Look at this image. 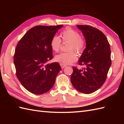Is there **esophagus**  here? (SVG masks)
<instances>
[{
  "label": "esophagus",
  "instance_id": "esophagus-1",
  "mask_svg": "<svg viewBox=\"0 0 124 124\" xmlns=\"http://www.w3.org/2000/svg\"><path fill=\"white\" fill-rule=\"evenodd\" d=\"M60 65H61V67H62V69L64 68L65 67H66L67 66V65H65V64H63V63H60Z\"/></svg>",
  "mask_w": 124,
  "mask_h": 124
}]
</instances>
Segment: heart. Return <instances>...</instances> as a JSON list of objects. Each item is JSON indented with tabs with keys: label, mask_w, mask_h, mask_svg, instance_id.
Returning a JSON list of instances; mask_svg holds the SVG:
<instances>
[{
	"label": "heart",
	"mask_w": 124,
	"mask_h": 124,
	"mask_svg": "<svg viewBox=\"0 0 124 124\" xmlns=\"http://www.w3.org/2000/svg\"><path fill=\"white\" fill-rule=\"evenodd\" d=\"M63 42L70 43L68 50L81 51L84 46V41L81 38L78 32L72 29L67 28L61 33ZM51 47L53 51L57 52L61 46V39L57 36H54L51 40ZM78 59V56L74 51L61 53L55 56V61L63 64H70Z\"/></svg>",
	"instance_id": "b5f03b06"
}]
</instances>
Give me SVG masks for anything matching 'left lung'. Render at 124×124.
Masks as SVG:
<instances>
[{
    "mask_svg": "<svg viewBox=\"0 0 124 124\" xmlns=\"http://www.w3.org/2000/svg\"><path fill=\"white\" fill-rule=\"evenodd\" d=\"M77 27L82 31L86 48L78 59V64L86 67H73L70 80L80 92L89 94L96 91L106 81L111 65V50L107 37L99 30L88 25Z\"/></svg>",
    "mask_w": 124,
    "mask_h": 124,
    "instance_id": "obj_1",
    "label": "left lung"
}]
</instances>
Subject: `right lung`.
Masks as SVG:
<instances>
[{"label": "right lung", "instance_id": "right-lung-1", "mask_svg": "<svg viewBox=\"0 0 124 124\" xmlns=\"http://www.w3.org/2000/svg\"><path fill=\"white\" fill-rule=\"evenodd\" d=\"M62 27L63 25L35 26L18 42L14 55L16 76L29 92L41 95L54 86L62 68L58 62H47L53 58L51 40Z\"/></svg>", "mask_w": 124, "mask_h": 124}]
</instances>
